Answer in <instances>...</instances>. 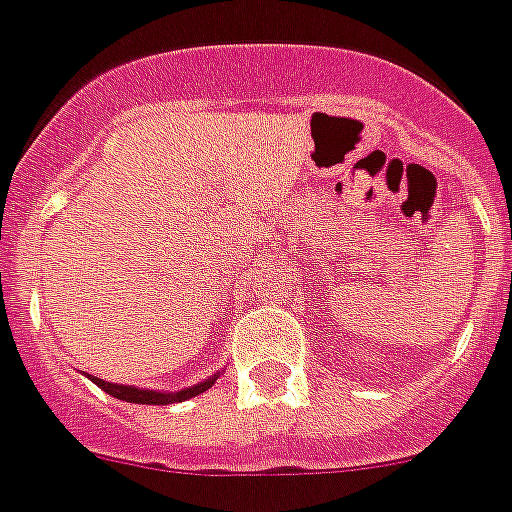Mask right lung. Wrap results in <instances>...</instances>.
I'll return each instance as SVG.
<instances>
[{
  "label": "right lung",
  "mask_w": 512,
  "mask_h": 512,
  "mask_svg": "<svg viewBox=\"0 0 512 512\" xmlns=\"http://www.w3.org/2000/svg\"><path fill=\"white\" fill-rule=\"evenodd\" d=\"M92 382L97 384L100 389H105L107 394H113L115 399H123V402H133V405H175V402H186V399L198 397V394L206 392L208 387L216 384V379L221 377V372L211 374L203 382L191 384L186 389H178V392H158V389H143V387H130V384H113L105 382V379H97L92 374H87Z\"/></svg>",
  "instance_id": "obj_1"
}]
</instances>
